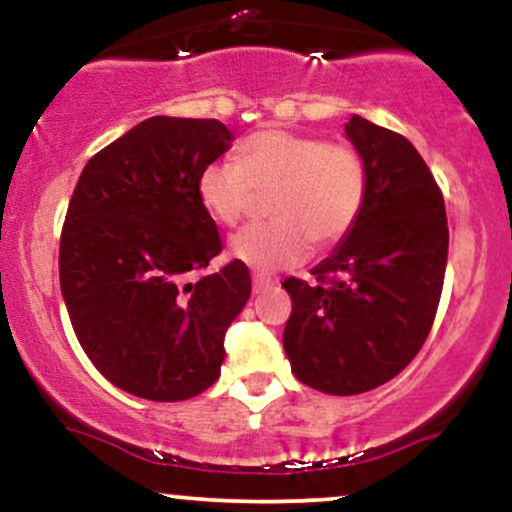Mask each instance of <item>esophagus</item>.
<instances>
[{
    "label": "esophagus",
    "instance_id": "esophagus-1",
    "mask_svg": "<svg viewBox=\"0 0 512 512\" xmlns=\"http://www.w3.org/2000/svg\"><path fill=\"white\" fill-rule=\"evenodd\" d=\"M274 284H276V281L269 279V276H264V274H252V289H255V293H262V291L272 289Z\"/></svg>",
    "mask_w": 512,
    "mask_h": 512
}]
</instances>
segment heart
<instances>
[{
  "label": "heart",
  "instance_id": "b5f03b06",
  "mask_svg": "<svg viewBox=\"0 0 512 512\" xmlns=\"http://www.w3.org/2000/svg\"><path fill=\"white\" fill-rule=\"evenodd\" d=\"M368 173L361 154L320 137L262 129L238 146L236 161H214L199 173L197 195L223 226L248 214L257 192H272L274 221L231 238V255L260 272L293 267L310 250L332 248L354 228L366 202Z\"/></svg>",
  "mask_w": 512,
  "mask_h": 512
}]
</instances>
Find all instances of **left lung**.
I'll return each mask as SVG.
<instances>
[{"label": "left lung", "mask_w": 512, "mask_h": 512, "mask_svg": "<svg viewBox=\"0 0 512 512\" xmlns=\"http://www.w3.org/2000/svg\"><path fill=\"white\" fill-rule=\"evenodd\" d=\"M344 134L366 163L361 214L315 284L284 281L293 310L284 351L296 378L325 395H361L419 354L443 291L448 219L431 170L409 139L351 115Z\"/></svg>", "instance_id": "obj_1"}]
</instances>
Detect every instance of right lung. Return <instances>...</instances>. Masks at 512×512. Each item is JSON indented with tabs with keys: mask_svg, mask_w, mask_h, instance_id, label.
<instances>
[{
	"mask_svg": "<svg viewBox=\"0 0 512 512\" xmlns=\"http://www.w3.org/2000/svg\"><path fill=\"white\" fill-rule=\"evenodd\" d=\"M219 120L156 115L98 151L76 182L60 240V286L81 349L134 397L180 402L219 380L223 337L248 303L199 202V173L226 154Z\"/></svg>",
	"mask_w": 512,
	"mask_h": 512,
	"instance_id": "1",
	"label": "right lung"
}]
</instances>
